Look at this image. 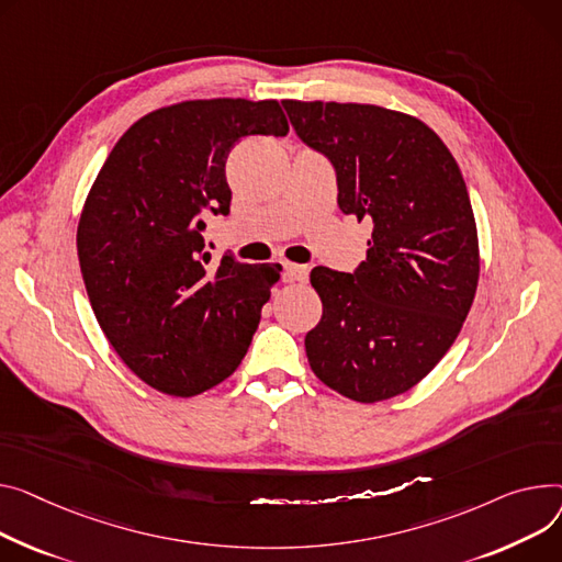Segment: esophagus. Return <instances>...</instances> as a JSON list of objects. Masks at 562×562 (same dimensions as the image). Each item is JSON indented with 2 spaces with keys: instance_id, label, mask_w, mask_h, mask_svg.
Wrapping results in <instances>:
<instances>
[{
  "instance_id": "esophagus-1",
  "label": "esophagus",
  "mask_w": 562,
  "mask_h": 562,
  "mask_svg": "<svg viewBox=\"0 0 562 562\" xmlns=\"http://www.w3.org/2000/svg\"><path fill=\"white\" fill-rule=\"evenodd\" d=\"M284 271H286V280L291 282H307L310 278V267L305 265H286Z\"/></svg>"
}]
</instances>
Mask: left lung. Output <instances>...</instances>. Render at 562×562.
I'll use <instances>...</instances> for the list:
<instances>
[{"label":"left lung","instance_id":"left-lung-1","mask_svg":"<svg viewBox=\"0 0 562 562\" xmlns=\"http://www.w3.org/2000/svg\"><path fill=\"white\" fill-rule=\"evenodd\" d=\"M305 144L336 171L344 214L368 221L355 273L316 267L323 316L305 336L314 375L355 402L414 389L452 348L479 284L468 187L418 117L372 103L282 101Z\"/></svg>","mask_w":562,"mask_h":562}]
</instances>
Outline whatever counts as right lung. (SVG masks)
<instances>
[{
  "label": "right lung",
  "instance_id": "right-lung-1",
  "mask_svg": "<svg viewBox=\"0 0 562 562\" xmlns=\"http://www.w3.org/2000/svg\"><path fill=\"white\" fill-rule=\"evenodd\" d=\"M286 133L276 99L178 101L139 117L97 173L77 231L83 282L105 339L151 389L192 397L241 363L282 267L226 255L212 269L203 228L231 212V148Z\"/></svg>",
  "mask_w": 562,
  "mask_h": 562
}]
</instances>
